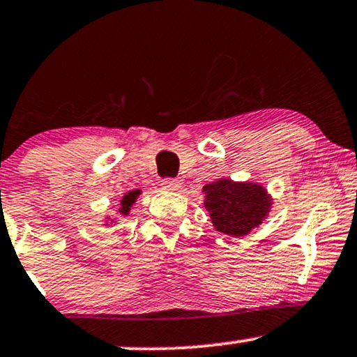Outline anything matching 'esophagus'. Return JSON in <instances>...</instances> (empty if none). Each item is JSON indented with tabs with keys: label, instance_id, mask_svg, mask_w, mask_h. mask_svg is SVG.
Returning a JSON list of instances; mask_svg holds the SVG:
<instances>
[{
	"label": "esophagus",
	"instance_id": "esophagus-1",
	"mask_svg": "<svg viewBox=\"0 0 357 357\" xmlns=\"http://www.w3.org/2000/svg\"><path fill=\"white\" fill-rule=\"evenodd\" d=\"M161 186H163L165 189H168V191H178V189L181 188V183L174 178H165V179H161Z\"/></svg>",
	"mask_w": 357,
	"mask_h": 357
}]
</instances>
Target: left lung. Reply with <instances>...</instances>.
<instances>
[{
    "mask_svg": "<svg viewBox=\"0 0 357 357\" xmlns=\"http://www.w3.org/2000/svg\"><path fill=\"white\" fill-rule=\"evenodd\" d=\"M204 207L219 232L242 237L257 227L268 214L272 199L264 186L219 179L202 188Z\"/></svg>",
    "mask_w": 357,
    "mask_h": 357,
    "instance_id": "obj_1",
    "label": "left lung"
}]
</instances>
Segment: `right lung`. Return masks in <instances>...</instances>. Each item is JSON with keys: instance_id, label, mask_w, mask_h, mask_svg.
<instances>
[{"instance_id": "add662e5", "label": "right lung", "mask_w": 357, "mask_h": 357, "mask_svg": "<svg viewBox=\"0 0 357 357\" xmlns=\"http://www.w3.org/2000/svg\"><path fill=\"white\" fill-rule=\"evenodd\" d=\"M139 196V189H137V191H130L128 194H125L123 197H121V201H120V209H119V212L120 214H123V215H126L130 212V207H132V204L135 201H137V197Z\"/></svg>"}]
</instances>
